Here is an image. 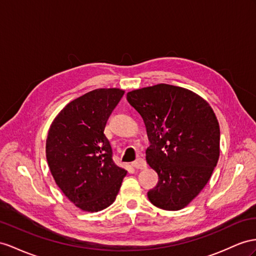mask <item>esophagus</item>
<instances>
[{"instance_id":"1","label":"esophagus","mask_w":256,"mask_h":256,"mask_svg":"<svg viewBox=\"0 0 256 256\" xmlns=\"http://www.w3.org/2000/svg\"><path fill=\"white\" fill-rule=\"evenodd\" d=\"M132 166L135 168L136 170H142V168H146L147 164H146V161L145 160L140 158V159L135 160L134 162H132Z\"/></svg>"}]
</instances>
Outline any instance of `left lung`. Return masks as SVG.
Listing matches in <instances>:
<instances>
[{"label":"left lung","mask_w":256,"mask_h":256,"mask_svg":"<svg viewBox=\"0 0 256 256\" xmlns=\"http://www.w3.org/2000/svg\"><path fill=\"white\" fill-rule=\"evenodd\" d=\"M146 126V160L159 175L154 206L178 211L200 194L220 158V126L211 106L192 90L158 84L128 92Z\"/></svg>","instance_id":"1"}]
</instances>
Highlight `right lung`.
Segmentation results:
<instances>
[{
	"instance_id": "obj_1",
	"label": "right lung",
	"mask_w": 256,
	"mask_h": 256,
	"mask_svg": "<svg viewBox=\"0 0 256 256\" xmlns=\"http://www.w3.org/2000/svg\"><path fill=\"white\" fill-rule=\"evenodd\" d=\"M124 90L97 88L72 100L52 123L46 140L50 173L64 196L83 211L98 212L116 200L124 168L112 160L104 134Z\"/></svg>"
}]
</instances>
